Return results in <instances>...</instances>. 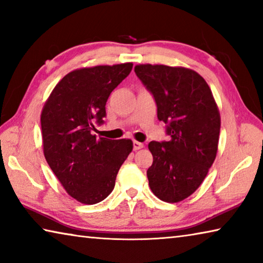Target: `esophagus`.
<instances>
[{
	"instance_id": "obj_1",
	"label": "esophagus",
	"mask_w": 263,
	"mask_h": 263,
	"mask_svg": "<svg viewBox=\"0 0 263 263\" xmlns=\"http://www.w3.org/2000/svg\"><path fill=\"white\" fill-rule=\"evenodd\" d=\"M142 147H144V144H142V142H139V141H137V140L133 141V149L138 151V149H140Z\"/></svg>"
}]
</instances>
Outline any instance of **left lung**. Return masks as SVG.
Listing matches in <instances>:
<instances>
[{
  "label": "left lung",
  "instance_id": "left-lung-1",
  "mask_svg": "<svg viewBox=\"0 0 263 263\" xmlns=\"http://www.w3.org/2000/svg\"><path fill=\"white\" fill-rule=\"evenodd\" d=\"M135 72L153 95L158 119L171 136L148 144L149 188L163 202H181L198 189L215 161L219 110L205 80L193 69L146 64L137 65Z\"/></svg>",
  "mask_w": 263,
  "mask_h": 263
}]
</instances>
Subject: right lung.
Returning <instances> with one entry per match:
<instances>
[{"label":"right lung","instance_id":"right-lung-1","mask_svg":"<svg viewBox=\"0 0 263 263\" xmlns=\"http://www.w3.org/2000/svg\"><path fill=\"white\" fill-rule=\"evenodd\" d=\"M132 62L80 68L62 78L41 116L44 155L68 195L96 204L115 188L116 176L133 148L130 139L94 135L103 124L111 91L132 70Z\"/></svg>","mask_w":263,"mask_h":263}]
</instances>
